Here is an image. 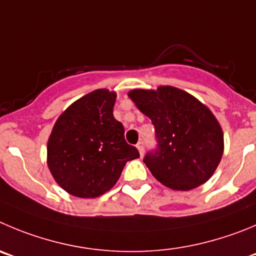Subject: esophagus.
Wrapping results in <instances>:
<instances>
[{"label": "esophagus", "instance_id": "esophagus-1", "mask_svg": "<svg viewBox=\"0 0 256 256\" xmlns=\"http://www.w3.org/2000/svg\"><path fill=\"white\" fill-rule=\"evenodd\" d=\"M136 148H138V150H139V152H140V155H144V142H138V145H136Z\"/></svg>", "mask_w": 256, "mask_h": 256}]
</instances>
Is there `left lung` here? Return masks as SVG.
<instances>
[{
    "label": "left lung",
    "mask_w": 256,
    "mask_h": 256,
    "mask_svg": "<svg viewBox=\"0 0 256 256\" xmlns=\"http://www.w3.org/2000/svg\"><path fill=\"white\" fill-rule=\"evenodd\" d=\"M128 96L155 126L159 148L144 159L152 176L173 190H190L206 183L225 148L224 131L211 110L173 86L136 88Z\"/></svg>",
    "instance_id": "1"
}]
</instances>
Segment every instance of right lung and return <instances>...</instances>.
I'll use <instances>...</instances> for the list:
<instances>
[{
  "label": "right lung",
  "instance_id": "right-lung-1",
  "mask_svg": "<svg viewBox=\"0 0 256 256\" xmlns=\"http://www.w3.org/2000/svg\"><path fill=\"white\" fill-rule=\"evenodd\" d=\"M114 90H92L66 107L48 139L46 164L52 178L69 194L96 198L117 183L128 160L140 156L125 142V130L114 117Z\"/></svg>",
  "mask_w": 256,
  "mask_h": 256
}]
</instances>
